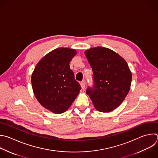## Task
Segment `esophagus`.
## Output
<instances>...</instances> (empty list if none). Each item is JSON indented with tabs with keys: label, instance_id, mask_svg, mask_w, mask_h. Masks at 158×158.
Instances as JSON below:
<instances>
[{
	"label": "esophagus",
	"instance_id": "34e87169",
	"mask_svg": "<svg viewBox=\"0 0 158 158\" xmlns=\"http://www.w3.org/2000/svg\"><path fill=\"white\" fill-rule=\"evenodd\" d=\"M81 89H82V90H83V91H84L85 90V82L84 81H82V82H81Z\"/></svg>",
	"mask_w": 158,
	"mask_h": 158
}]
</instances>
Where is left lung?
Returning a JSON list of instances; mask_svg holds the SVG:
<instances>
[{
  "label": "left lung",
  "mask_w": 158,
  "mask_h": 158,
  "mask_svg": "<svg viewBox=\"0 0 158 158\" xmlns=\"http://www.w3.org/2000/svg\"><path fill=\"white\" fill-rule=\"evenodd\" d=\"M84 53L92 71L94 85L89 87V95L96 110L110 112L123 102L129 92L131 72L126 61L113 50L101 46Z\"/></svg>",
  "instance_id": "left-lung-1"
}]
</instances>
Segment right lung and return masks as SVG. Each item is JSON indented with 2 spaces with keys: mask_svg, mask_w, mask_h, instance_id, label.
Wrapping results in <instances>:
<instances>
[{
  "mask_svg": "<svg viewBox=\"0 0 158 158\" xmlns=\"http://www.w3.org/2000/svg\"><path fill=\"white\" fill-rule=\"evenodd\" d=\"M76 54L74 49L56 48L37 63L31 74L32 89L36 98L43 107L54 114L65 112L81 89L69 67Z\"/></svg>",
  "mask_w": 158,
  "mask_h": 158,
  "instance_id": "add662e5",
  "label": "right lung"
}]
</instances>
